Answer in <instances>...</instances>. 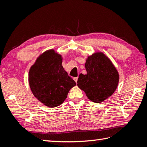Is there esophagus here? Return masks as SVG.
Returning a JSON list of instances; mask_svg holds the SVG:
<instances>
[{"label":"esophagus","instance_id":"esophagus-1","mask_svg":"<svg viewBox=\"0 0 147 147\" xmlns=\"http://www.w3.org/2000/svg\"><path fill=\"white\" fill-rule=\"evenodd\" d=\"M78 77H76V78H74V81L76 82L77 83V81H78Z\"/></svg>","mask_w":147,"mask_h":147}]
</instances>
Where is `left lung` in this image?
I'll list each match as a JSON object with an SVG mask.
<instances>
[{
	"instance_id": "8db88e82",
	"label": "left lung",
	"mask_w": 147,
	"mask_h": 147,
	"mask_svg": "<svg viewBox=\"0 0 147 147\" xmlns=\"http://www.w3.org/2000/svg\"><path fill=\"white\" fill-rule=\"evenodd\" d=\"M87 74H80L77 85L88 99L102 102L111 96L119 84V75L111 60L102 52L89 56L85 63Z\"/></svg>"
}]
</instances>
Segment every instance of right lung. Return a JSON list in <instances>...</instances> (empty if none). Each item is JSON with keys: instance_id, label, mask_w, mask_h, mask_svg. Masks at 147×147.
Instances as JSON below:
<instances>
[{"instance_id": "right-lung-1", "label": "right lung", "mask_w": 147, "mask_h": 147, "mask_svg": "<svg viewBox=\"0 0 147 147\" xmlns=\"http://www.w3.org/2000/svg\"><path fill=\"white\" fill-rule=\"evenodd\" d=\"M28 82L33 94L49 107L61 104L76 85L64 69L61 55L54 50L45 51L37 58L30 69Z\"/></svg>"}]
</instances>
